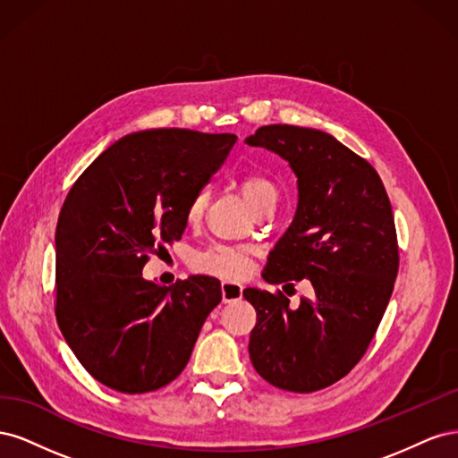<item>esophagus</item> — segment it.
I'll return each instance as SVG.
<instances>
[{"instance_id":"1","label":"esophagus","mask_w":458,"mask_h":458,"mask_svg":"<svg viewBox=\"0 0 458 458\" xmlns=\"http://www.w3.org/2000/svg\"><path fill=\"white\" fill-rule=\"evenodd\" d=\"M221 296L224 301H234L242 298V284L237 281H224L221 283Z\"/></svg>"}]
</instances>
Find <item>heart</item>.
Returning a JSON list of instances; mask_svg holds the SVG:
<instances>
[{"label": "heart", "instance_id": "heart-1", "mask_svg": "<svg viewBox=\"0 0 458 458\" xmlns=\"http://www.w3.org/2000/svg\"><path fill=\"white\" fill-rule=\"evenodd\" d=\"M239 189L246 204L254 208L269 197H276V187L269 177L258 172H246L239 175ZM208 202V192L199 189L192 192V197L187 202L185 217L189 224H197L200 221ZM252 263V250L246 246H227V244H214L208 246L204 252L195 258V266L206 273H212L217 276H225V279H234V276H242Z\"/></svg>", "mask_w": 458, "mask_h": 458}]
</instances>
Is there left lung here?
<instances>
[{
	"mask_svg": "<svg viewBox=\"0 0 458 458\" xmlns=\"http://www.w3.org/2000/svg\"><path fill=\"white\" fill-rule=\"evenodd\" d=\"M246 143L284 158L298 177L293 224L269 252V284L308 279L315 296L290 300L246 288L258 321L252 365L286 392L310 394L344 378L365 355L399 267L390 199L372 165L330 133L271 123Z\"/></svg>",
	"mask_w": 458,
	"mask_h": 458,
	"instance_id": "8db88e82",
	"label": "left lung"
}]
</instances>
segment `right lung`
<instances>
[{
  "mask_svg": "<svg viewBox=\"0 0 458 458\" xmlns=\"http://www.w3.org/2000/svg\"><path fill=\"white\" fill-rule=\"evenodd\" d=\"M234 143L233 133L179 128L130 133L66 195L55 231V315L78 361L116 392H155L175 380L221 301L214 276L160 286L141 271L150 254L182 239L189 199Z\"/></svg>",
  "mask_w": 458,
  "mask_h": 458,
  "instance_id": "obj_1",
  "label": "right lung"
}]
</instances>
